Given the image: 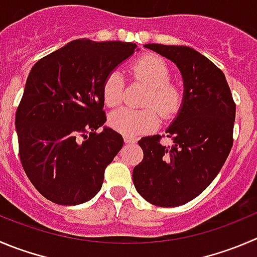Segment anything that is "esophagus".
I'll return each instance as SVG.
<instances>
[{"instance_id": "esophagus-1", "label": "esophagus", "mask_w": 257, "mask_h": 257, "mask_svg": "<svg viewBox=\"0 0 257 257\" xmlns=\"http://www.w3.org/2000/svg\"><path fill=\"white\" fill-rule=\"evenodd\" d=\"M123 140L126 144H135L136 143V139L133 138V136H124Z\"/></svg>"}]
</instances>
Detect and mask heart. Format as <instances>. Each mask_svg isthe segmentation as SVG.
<instances>
[{
    "label": "heart",
    "instance_id": "obj_1",
    "mask_svg": "<svg viewBox=\"0 0 257 257\" xmlns=\"http://www.w3.org/2000/svg\"><path fill=\"white\" fill-rule=\"evenodd\" d=\"M133 77L149 87L143 109L124 108L114 111L108 118L109 126L124 135H139L153 130L160 122L161 111L170 118L180 109L184 93L179 83L170 79L172 72L167 63L155 55H145L130 65ZM102 97L108 107H117L123 101V78L118 70H112L102 84ZM153 107H151V106ZM159 108V110L155 108Z\"/></svg>",
    "mask_w": 257,
    "mask_h": 257
}]
</instances>
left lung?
<instances>
[{"label":"left lung","mask_w":257,"mask_h":257,"mask_svg":"<svg viewBox=\"0 0 257 257\" xmlns=\"http://www.w3.org/2000/svg\"><path fill=\"white\" fill-rule=\"evenodd\" d=\"M177 64L184 82V99L168 127L170 146L160 135L139 141L144 159L134 168L139 194L159 207H178L203 192L223 167L233 144L236 104L226 77L208 58L188 46L146 44Z\"/></svg>","instance_id":"8db88e82"}]
</instances>
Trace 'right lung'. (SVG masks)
I'll return each instance as SVG.
<instances>
[{
	"label": "right lung",
	"instance_id": "right-lung-1",
	"mask_svg": "<svg viewBox=\"0 0 257 257\" xmlns=\"http://www.w3.org/2000/svg\"><path fill=\"white\" fill-rule=\"evenodd\" d=\"M138 50L135 43L78 39L36 62L17 107L15 126L23 168L53 203L92 199L104 169L123 146L106 122L102 84Z\"/></svg>",
	"mask_w": 257,
	"mask_h": 257
}]
</instances>
